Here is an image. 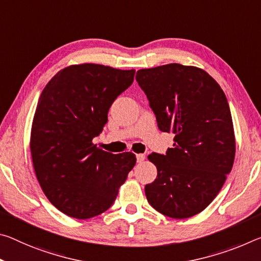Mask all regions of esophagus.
Wrapping results in <instances>:
<instances>
[{"label": "esophagus", "instance_id": "34e87169", "mask_svg": "<svg viewBox=\"0 0 261 261\" xmlns=\"http://www.w3.org/2000/svg\"><path fill=\"white\" fill-rule=\"evenodd\" d=\"M144 160H145V155H144V154H137V163L142 164Z\"/></svg>", "mask_w": 261, "mask_h": 261}]
</instances>
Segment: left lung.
<instances>
[{
    "mask_svg": "<svg viewBox=\"0 0 261 261\" xmlns=\"http://www.w3.org/2000/svg\"><path fill=\"white\" fill-rule=\"evenodd\" d=\"M159 129L174 135L166 154L152 153L155 180L145 186L156 212L172 218L200 214L220 193L232 169V117L221 86L195 66L167 64L136 74Z\"/></svg>",
    "mask_w": 261,
    "mask_h": 261,
    "instance_id": "obj_1",
    "label": "left lung"
}]
</instances>
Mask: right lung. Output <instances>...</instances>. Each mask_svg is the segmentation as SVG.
<instances>
[{"mask_svg":"<svg viewBox=\"0 0 261 261\" xmlns=\"http://www.w3.org/2000/svg\"><path fill=\"white\" fill-rule=\"evenodd\" d=\"M134 76L135 69L71 65L40 94L30 135L32 164L45 196L67 216L86 220L108 210L136 165L132 152L113 154L93 143Z\"/></svg>","mask_w":261,"mask_h":261,"instance_id":"obj_1","label":"right lung"}]
</instances>
